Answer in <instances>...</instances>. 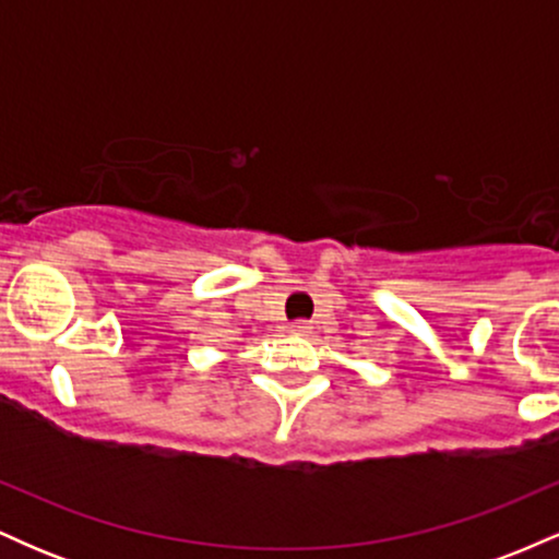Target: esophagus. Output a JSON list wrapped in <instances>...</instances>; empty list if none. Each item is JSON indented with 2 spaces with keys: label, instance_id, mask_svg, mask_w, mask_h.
I'll return each instance as SVG.
<instances>
[{
  "label": "esophagus",
  "instance_id": "1",
  "mask_svg": "<svg viewBox=\"0 0 559 559\" xmlns=\"http://www.w3.org/2000/svg\"><path fill=\"white\" fill-rule=\"evenodd\" d=\"M288 331H292L294 336H310L312 323H310V320H294L292 329H288Z\"/></svg>",
  "mask_w": 559,
  "mask_h": 559
}]
</instances>
